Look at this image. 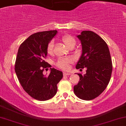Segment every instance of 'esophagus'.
Segmentation results:
<instances>
[{"mask_svg":"<svg viewBox=\"0 0 126 126\" xmlns=\"http://www.w3.org/2000/svg\"><path fill=\"white\" fill-rule=\"evenodd\" d=\"M70 72H63V75L66 76V75H70Z\"/></svg>","mask_w":126,"mask_h":126,"instance_id":"1","label":"esophagus"}]
</instances>
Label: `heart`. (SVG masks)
<instances>
[{
    "mask_svg": "<svg viewBox=\"0 0 126 126\" xmlns=\"http://www.w3.org/2000/svg\"><path fill=\"white\" fill-rule=\"evenodd\" d=\"M60 40L62 42L64 43L66 47L69 48L74 47L76 44L75 39L70 34H65L62 36ZM54 50V43L52 41L49 42L47 48V52L48 54L52 55L53 54ZM72 63L71 59L69 58H60L58 59L56 62V66L59 68L63 69H67L69 67L70 63Z\"/></svg>",
    "mask_w": 126,
    "mask_h": 126,
    "instance_id": "heart-1",
    "label": "heart"
}]
</instances>
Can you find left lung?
I'll use <instances>...</instances> for the list:
<instances>
[{
  "mask_svg": "<svg viewBox=\"0 0 126 126\" xmlns=\"http://www.w3.org/2000/svg\"><path fill=\"white\" fill-rule=\"evenodd\" d=\"M81 41L82 53L76 68L86 67V74H78L79 81L74 87L79 99L90 100L102 93L108 85L112 71V63L107 44L92 31H82L77 36ZM82 70V69H80Z\"/></svg>",
  "mask_w": 126,
  "mask_h": 126,
  "instance_id": "obj_1",
  "label": "left lung"
}]
</instances>
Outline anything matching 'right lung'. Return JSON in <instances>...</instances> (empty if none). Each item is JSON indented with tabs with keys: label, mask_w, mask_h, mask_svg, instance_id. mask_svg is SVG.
Segmentation results:
<instances>
[{
	"label": "right lung",
	"mask_w": 126,
	"mask_h": 126,
	"mask_svg": "<svg viewBox=\"0 0 126 126\" xmlns=\"http://www.w3.org/2000/svg\"><path fill=\"white\" fill-rule=\"evenodd\" d=\"M57 30L40 32L30 35L21 44L15 64V71L21 85L36 100L45 101L56 95L62 72L50 68L48 76L43 74L51 66L45 62L47 48Z\"/></svg>",
	"instance_id": "1"
}]
</instances>
